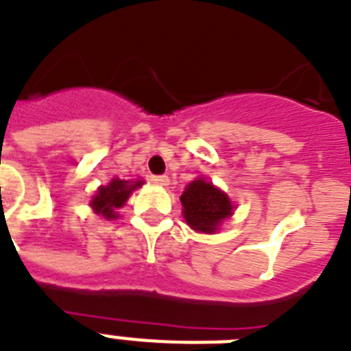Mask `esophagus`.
Returning <instances> with one entry per match:
<instances>
[{
  "label": "esophagus",
  "instance_id": "34e87169",
  "mask_svg": "<svg viewBox=\"0 0 351 351\" xmlns=\"http://www.w3.org/2000/svg\"><path fill=\"white\" fill-rule=\"evenodd\" d=\"M152 182H153V184L162 185V187H166V185H169V176L155 175V176H152Z\"/></svg>",
  "mask_w": 351,
  "mask_h": 351
}]
</instances>
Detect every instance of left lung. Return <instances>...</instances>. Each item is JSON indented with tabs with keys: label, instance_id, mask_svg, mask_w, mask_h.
I'll list each match as a JSON object with an SVG mask.
<instances>
[{
	"label": "left lung",
	"instance_id": "1",
	"mask_svg": "<svg viewBox=\"0 0 351 351\" xmlns=\"http://www.w3.org/2000/svg\"><path fill=\"white\" fill-rule=\"evenodd\" d=\"M180 202L187 225L203 234H214L221 223L234 214V205L226 193L205 178L191 182L180 196Z\"/></svg>",
	"mask_w": 351,
	"mask_h": 351
}]
</instances>
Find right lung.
<instances>
[{"label":"right lung","mask_w":351,"mask_h":351,"mask_svg":"<svg viewBox=\"0 0 351 351\" xmlns=\"http://www.w3.org/2000/svg\"><path fill=\"white\" fill-rule=\"evenodd\" d=\"M143 184V180L128 182L114 178L108 185L99 187L98 193L94 194L93 199H90V207L96 214L103 216L105 219H116L117 208L123 207L126 199L130 198V194Z\"/></svg>","instance_id":"1"}]
</instances>
